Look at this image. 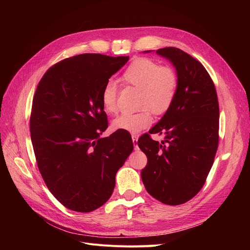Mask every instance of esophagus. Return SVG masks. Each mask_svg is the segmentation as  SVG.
Returning a JSON list of instances; mask_svg holds the SVG:
<instances>
[{
    "label": "esophagus",
    "instance_id": "34e87169",
    "mask_svg": "<svg viewBox=\"0 0 250 250\" xmlns=\"http://www.w3.org/2000/svg\"><path fill=\"white\" fill-rule=\"evenodd\" d=\"M131 138H132V142H133V144H134V146H135V144H137V142H138V139H139V137L137 134H132L131 135Z\"/></svg>",
    "mask_w": 250,
    "mask_h": 250
}]
</instances>
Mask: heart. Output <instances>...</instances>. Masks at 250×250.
<instances>
[{"label":"heart","instance_id":"1","mask_svg":"<svg viewBox=\"0 0 250 250\" xmlns=\"http://www.w3.org/2000/svg\"><path fill=\"white\" fill-rule=\"evenodd\" d=\"M126 84L141 90L139 105L143 107L137 112H126L113 120L115 129H122L137 133L152 123L150 109L156 115H163L171 107L175 100L178 78L172 67L165 66L150 58L135 59L122 75ZM118 86L113 81L105 83L101 99L105 111L116 113L119 110Z\"/></svg>","mask_w":250,"mask_h":250}]
</instances>
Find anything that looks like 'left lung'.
Wrapping results in <instances>:
<instances>
[{
    "label": "left lung",
    "mask_w": 250,
    "mask_h": 250,
    "mask_svg": "<svg viewBox=\"0 0 250 250\" xmlns=\"http://www.w3.org/2000/svg\"><path fill=\"white\" fill-rule=\"evenodd\" d=\"M151 51H145L148 53ZM172 62L178 87L175 100L149 133L138 141L148 163L141 172L147 192L165 204L178 206L197 194L213 166L219 142V104L214 82L204 66L177 48L158 49Z\"/></svg>",
    "instance_id": "left-lung-1"
}]
</instances>
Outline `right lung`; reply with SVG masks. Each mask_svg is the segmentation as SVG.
Returning a JSON list of instances; mask_svg holds the SVG:
<instances>
[{
    "mask_svg": "<svg viewBox=\"0 0 250 250\" xmlns=\"http://www.w3.org/2000/svg\"><path fill=\"white\" fill-rule=\"evenodd\" d=\"M128 59L73 56L51 66L37 85L30 117L37 166L53 196L72 210L88 213L103 206L133 150L126 130L100 138L108 127L103 86Z\"/></svg>",
    "mask_w": 250,
    "mask_h": 250,
    "instance_id": "add662e5",
    "label": "right lung"
}]
</instances>
